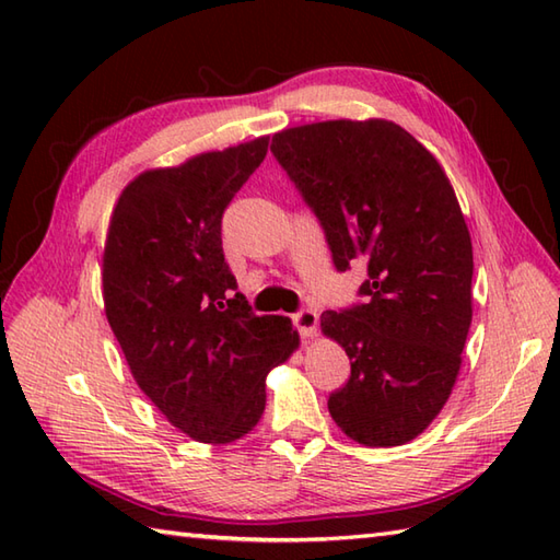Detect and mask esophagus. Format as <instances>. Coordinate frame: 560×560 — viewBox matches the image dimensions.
Instances as JSON below:
<instances>
[{
  "instance_id": "esophagus-1",
  "label": "esophagus",
  "mask_w": 560,
  "mask_h": 560,
  "mask_svg": "<svg viewBox=\"0 0 560 560\" xmlns=\"http://www.w3.org/2000/svg\"><path fill=\"white\" fill-rule=\"evenodd\" d=\"M291 319H293V327L299 329L303 337H315L319 315H317V311H313V307H303V311L295 313Z\"/></svg>"
}]
</instances>
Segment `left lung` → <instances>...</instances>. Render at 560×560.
<instances>
[{
    "label": "left lung",
    "instance_id": "8db88e82",
    "mask_svg": "<svg viewBox=\"0 0 560 560\" xmlns=\"http://www.w3.org/2000/svg\"><path fill=\"white\" fill-rule=\"evenodd\" d=\"M271 153L323 225L337 271H368L361 303L319 317L351 361L327 399L331 419L361 445L407 443L445 407L471 325V237L455 189L387 120L291 127Z\"/></svg>",
    "mask_w": 560,
    "mask_h": 560
}]
</instances>
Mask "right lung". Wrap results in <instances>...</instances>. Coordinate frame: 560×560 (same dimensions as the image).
Here are the masks:
<instances>
[{"instance_id": "add662e5", "label": "right lung", "mask_w": 560, "mask_h": 560, "mask_svg": "<svg viewBox=\"0 0 560 560\" xmlns=\"http://www.w3.org/2000/svg\"><path fill=\"white\" fill-rule=\"evenodd\" d=\"M269 137L147 171L117 199L103 255L105 315L141 392L199 443H233L265 411V377L299 347L289 317L255 315L223 257L221 219Z\"/></svg>"}]
</instances>
